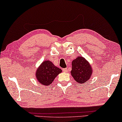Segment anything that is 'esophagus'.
I'll use <instances>...</instances> for the list:
<instances>
[{
	"instance_id": "esophagus-1",
	"label": "esophagus",
	"mask_w": 122,
	"mask_h": 122,
	"mask_svg": "<svg viewBox=\"0 0 122 122\" xmlns=\"http://www.w3.org/2000/svg\"><path fill=\"white\" fill-rule=\"evenodd\" d=\"M63 71H64V72H67L68 71V69L67 68H64V69H63Z\"/></svg>"
}]
</instances>
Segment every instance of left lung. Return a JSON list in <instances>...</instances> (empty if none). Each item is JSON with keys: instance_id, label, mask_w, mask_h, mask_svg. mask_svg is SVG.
<instances>
[{"instance_id": "left-lung-1", "label": "left lung", "mask_w": 122, "mask_h": 122, "mask_svg": "<svg viewBox=\"0 0 122 122\" xmlns=\"http://www.w3.org/2000/svg\"><path fill=\"white\" fill-rule=\"evenodd\" d=\"M92 68L84 58L79 57L72 62L71 73L76 81L83 84L87 81L92 75Z\"/></svg>"}]
</instances>
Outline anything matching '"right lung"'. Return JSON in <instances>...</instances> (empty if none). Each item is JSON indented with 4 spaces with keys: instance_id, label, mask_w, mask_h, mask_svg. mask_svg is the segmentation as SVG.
Here are the masks:
<instances>
[{
    "instance_id": "1",
    "label": "right lung",
    "mask_w": 122,
    "mask_h": 122,
    "mask_svg": "<svg viewBox=\"0 0 122 122\" xmlns=\"http://www.w3.org/2000/svg\"><path fill=\"white\" fill-rule=\"evenodd\" d=\"M61 70L54 65L51 61H45L37 69L36 73L38 81L43 85H49L58 75L61 72Z\"/></svg>"
}]
</instances>
